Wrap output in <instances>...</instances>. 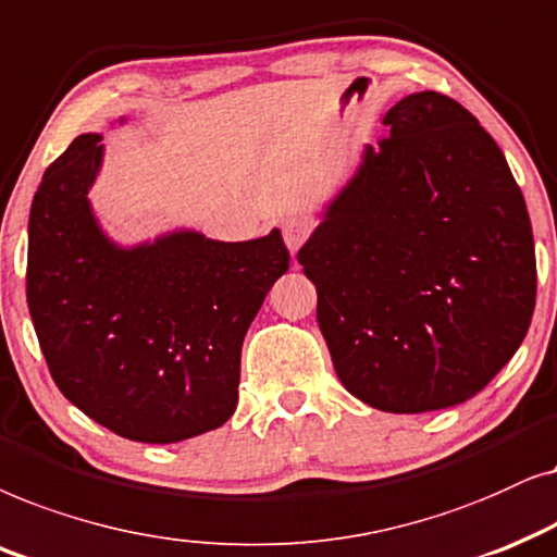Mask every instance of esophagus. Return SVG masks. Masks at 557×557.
I'll return each instance as SVG.
<instances>
[{
	"instance_id": "34e87169",
	"label": "esophagus",
	"mask_w": 557,
	"mask_h": 557,
	"mask_svg": "<svg viewBox=\"0 0 557 557\" xmlns=\"http://www.w3.org/2000/svg\"><path fill=\"white\" fill-rule=\"evenodd\" d=\"M310 236V221L302 219V216H290L283 221V239L287 244V249H290V255H295L306 239Z\"/></svg>"
}]
</instances>
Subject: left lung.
Returning <instances> with one entry per match:
<instances>
[{
	"label": "left lung",
	"instance_id": "1",
	"mask_svg": "<svg viewBox=\"0 0 557 557\" xmlns=\"http://www.w3.org/2000/svg\"><path fill=\"white\" fill-rule=\"evenodd\" d=\"M384 124L298 262L341 384L384 412L443 410L484 389L528 336L530 213L458 101L410 94Z\"/></svg>",
	"mask_w": 557,
	"mask_h": 557
}]
</instances>
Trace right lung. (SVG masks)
Returning a JSON list of instances; mask_svg holds the SVG:
<instances>
[{
	"instance_id": "right-lung-1",
	"label": "right lung",
	"mask_w": 557,
	"mask_h": 557,
	"mask_svg": "<svg viewBox=\"0 0 557 557\" xmlns=\"http://www.w3.org/2000/svg\"><path fill=\"white\" fill-rule=\"evenodd\" d=\"M101 158V135L73 139L29 209L27 306L50 376L122 438L216 430L239 399L244 336L290 251L277 228L249 242L173 232L116 247L88 203Z\"/></svg>"
}]
</instances>
